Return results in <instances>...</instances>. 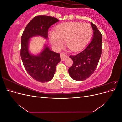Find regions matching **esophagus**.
Here are the masks:
<instances>
[{
    "label": "esophagus",
    "mask_w": 122,
    "mask_h": 122,
    "mask_svg": "<svg viewBox=\"0 0 122 122\" xmlns=\"http://www.w3.org/2000/svg\"><path fill=\"white\" fill-rule=\"evenodd\" d=\"M67 58V56L66 55H65V53H62L61 54V61H65Z\"/></svg>",
    "instance_id": "esophagus-1"
}]
</instances>
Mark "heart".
Returning <instances> with one entry per match:
<instances>
[{
    "label": "heart",
    "mask_w": 122,
    "mask_h": 122,
    "mask_svg": "<svg viewBox=\"0 0 122 122\" xmlns=\"http://www.w3.org/2000/svg\"><path fill=\"white\" fill-rule=\"evenodd\" d=\"M55 31H50L49 35L51 43L56 48H60L66 40L69 48L77 51L86 46L93 34V28L87 23L71 22L58 25Z\"/></svg>",
    "instance_id": "obj_1"
}]
</instances>
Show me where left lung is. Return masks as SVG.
Listing matches in <instances>:
<instances>
[{
	"label": "left lung",
	"mask_w": 122,
	"mask_h": 122,
	"mask_svg": "<svg viewBox=\"0 0 122 122\" xmlns=\"http://www.w3.org/2000/svg\"><path fill=\"white\" fill-rule=\"evenodd\" d=\"M93 37L91 42L81 52L70 56L73 61L69 69L72 78L82 81L90 77L96 69L102 53V35L94 24L91 23Z\"/></svg>",
	"instance_id": "8db88e82"
}]
</instances>
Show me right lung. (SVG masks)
I'll list each match as a JSON object with an SVG mask.
<instances>
[{
  "mask_svg": "<svg viewBox=\"0 0 122 122\" xmlns=\"http://www.w3.org/2000/svg\"><path fill=\"white\" fill-rule=\"evenodd\" d=\"M58 21L50 16H36L27 25L21 36L20 55L24 67L29 75L40 82L49 81L53 78L56 66L61 61L60 54L46 46L39 55H32L28 51L29 39L36 36L47 39L48 28Z\"/></svg>",
  "mask_w": 122,
  "mask_h": 122,
  "instance_id": "add662e5",
  "label": "right lung"
}]
</instances>
